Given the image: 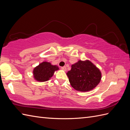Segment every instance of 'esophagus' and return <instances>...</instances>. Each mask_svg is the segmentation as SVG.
Instances as JSON below:
<instances>
[{
  "instance_id": "obj_1",
  "label": "esophagus",
  "mask_w": 130,
  "mask_h": 130,
  "mask_svg": "<svg viewBox=\"0 0 130 130\" xmlns=\"http://www.w3.org/2000/svg\"><path fill=\"white\" fill-rule=\"evenodd\" d=\"M61 69H62V70L64 71H66V70H67V68H66V66H64V67H61Z\"/></svg>"
}]
</instances>
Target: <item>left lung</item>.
Returning a JSON list of instances; mask_svg holds the SVG:
<instances>
[{"label": "left lung", "instance_id": "left-lung-1", "mask_svg": "<svg viewBox=\"0 0 130 130\" xmlns=\"http://www.w3.org/2000/svg\"><path fill=\"white\" fill-rule=\"evenodd\" d=\"M67 73L71 85L77 91L87 92L93 89L101 79V73L89 60L78 62L72 65Z\"/></svg>", "mask_w": 130, "mask_h": 130}]
</instances>
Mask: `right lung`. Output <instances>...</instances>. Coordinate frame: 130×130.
Instances as JSON below:
<instances>
[{
    "label": "right lung",
    "instance_id": "obj_1",
    "mask_svg": "<svg viewBox=\"0 0 130 130\" xmlns=\"http://www.w3.org/2000/svg\"><path fill=\"white\" fill-rule=\"evenodd\" d=\"M58 70V67L57 66L52 65L49 62H43L34 68V78L39 82L47 81L53 76L54 72Z\"/></svg>",
    "mask_w": 130,
    "mask_h": 130
}]
</instances>
